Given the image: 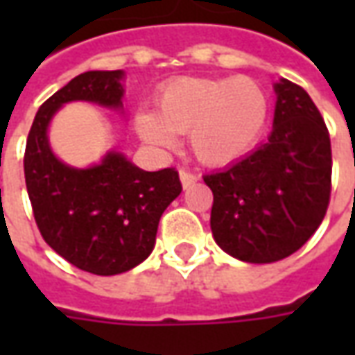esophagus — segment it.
I'll list each match as a JSON object with an SVG mask.
<instances>
[{"instance_id": "obj_1", "label": "esophagus", "mask_w": 355, "mask_h": 355, "mask_svg": "<svg viewBox=\"0 0 355 355\" xmlns=\"http://www.w3.org/2000/svg\"><path fill=\"white\" fill-rule=\"evenodd\" d=\"M200 180V175H196V173H190V171L182 169L180 171V182L184 188H190L192 184H196Z\"/></svg>"}]
</instances>
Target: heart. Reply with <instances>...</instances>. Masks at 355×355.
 Returning <instances> with one entry per match:
<instances>
[{
    "mask_svg": "<svg viewBox=\"0 0 355 355\" xmlns=\"http://www.w3.org/2000/svg\"><path fill=\"white\" fill-rule=\"evenodd\" d=\"M266 93L249 78H178L157 96V114L140 112L137 131L150 146L171 150L190 135L196 157L228 165L251 152L268 121Z\"/></svg>",
    "mask_w": 355,
    "mask_h": 355,
    "instance_id": "b5f03b06",
    "label": "heart"
}]
</instances>
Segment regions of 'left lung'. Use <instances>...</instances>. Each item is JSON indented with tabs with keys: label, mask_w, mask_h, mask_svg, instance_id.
<instances>
[{
	"label": "left lung",
	"mask_w": 355,
	"mask_h": 355,
	"mask_svg": "<svg viewBox=\"0 0 355 355\" xmlns=\"http://www.w3.org/2000/svg\"><path fill=\"white\" fill-rule=\"evenodd\" d=\"M274 129L230 167L205 175L211 230L234 259L268 264L289 257L320 228L331 198V139L320 110L289 80L274 85Z\"/></svg>",
	"instance_id": "1"
}]
</instances>
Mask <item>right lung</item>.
Instances as JSON below:
<instances>
[{"label":"right lung","mask_w":355,"mask_h":355,"mask_svg":"<svg viewBox=\"0 0 355 355\" xmlns=\"http://www.w3.org/2000/svg\"><path fill=\"white\" fill-rule=\"evenodd\" d=\"M123 70H91L43 102L28 132L24 178L34 218L47 245L80 270L123 274L146 261L163 211L182 184L173 167L144 171L119 152L76 169L53 154L47 129L66 102L123 108Z\"/></svg>","instance_id":"1"}]
</instances>
